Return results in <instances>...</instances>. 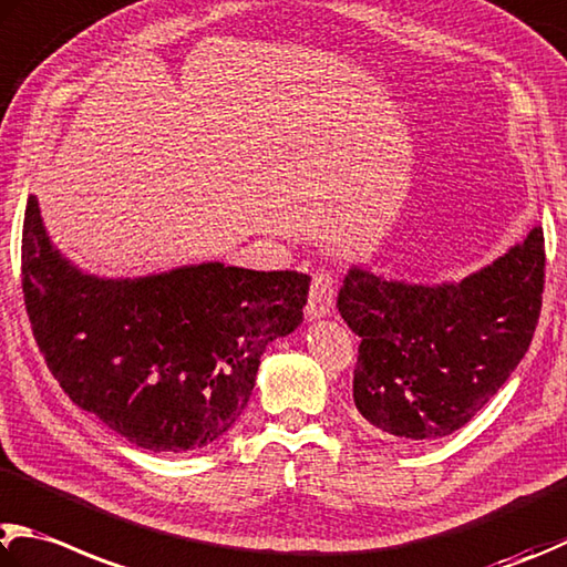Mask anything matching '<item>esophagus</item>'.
<instances>
[{
    "label": "esophagus",
    "instance_id": "1",
    "mask_svg": "<svg viewBox=\"0 0 567 567\" xmlns=\"http://www.w3.org/2000/svg\"><path fill=\"white\" fill-rule=\"evenodd\" d=\"M334 297H337V280L332 272H317L312 287H310V300H307L305 315L307 319H322L334 312Z\"/></svg>",
    "mask_w": 567,
    "mask_h": 567
}]
</instances>
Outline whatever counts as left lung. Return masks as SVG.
<instances>
[{"mask_svg":"<svg viewBox=\"0 0 567 567\" xmlns=\"http://www.w3.org/2000/svg\"><path fill=\"white\" fill-rule=\"evenodd\" d=\"M545 282L543 228L461 282L409 285L352 267L337 297L359 342L354 406L379 436L454 434L526 357Z\"/></svg>","mask_w":567,"mask_h":567,"instance_id":"8db88e82","label":"left lung"}]
</instances>
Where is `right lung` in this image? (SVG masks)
Instances as JSON below:
<instances>
[{
    "label": "right lung",
    "mask_w": 567,
    "mask_h": 567,
    "mask_svg": "<svg viewBox=\"0 0 567 567\" xmlns=\"http://www.w3.org/2000/svg\"><path fill=\"white\" fill-rule=\"evenodd\" d=\"M22 290L49 372L69 399L153 454L220 439L248 406L265 347L302 322L310 277L223 262L104 280L54 250L32 195Z\"/></svg>",
    "instance_id": "add662e5"
}]
</instances>
